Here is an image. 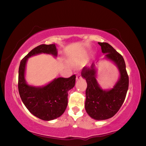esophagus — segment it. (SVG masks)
Listing matches in <instances>:
<instances>
[{
	"label": "esophagus",
	"instance_id": "esophagus-1",
	"mask_svg": "<svg viewBox=\"0 0 146 146\" xmlns=\"http://www.w3.org/2000/svg\"><path fill=\"white\" fill-rule=\"evenodd\" d=\"M82 78V76H81V74L80 73H78L77 75H76V80H80V79Z\"/></svg>",
	"mask_w": 146,
	"mask_h": 146
}]
</instances>
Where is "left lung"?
<instances>
[{"label":"left lung","mask_w":146,"mask_h":146,"mask_svg":"<svg viewBox=\"0 0 146 146\" xmlns=\"http://www.w3.org/2000/svg\"><path fill=\"white\" fill-rule=\"evenodd\" d=\"M98 43L101 45L102 52L106 54L105 58L114 62L118 68L119 79L111 89H102L96 78L94 63L90 68H83L81 76L87 83L85 101L86 113L95 120H105L114 116L123 103L129 87V76L121 55L108 43Z\"/></svg>","instance_id":"left-lung-1"}]
</instances>
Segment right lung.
Instances as JSON below:
<instances>
[{"instance_id":"add662e5","label":"right lung","mask_w":146,"mask_h":146,"mask_svg":"<svg viewBox=\"0 0 146 146\" xmlns=\"http://www.w3.org/2000/svg\"><path fill=\"white\" fill-rule=\"evenodd\" d=\"M42 53L56 57V45H39L22 59L19 68L18 88L23 103L30 113L42 120L51 121L60 117L65 111L68 105V92L74 86L76 76L55 78L43 86L28 85L25 78L28 58Z\"/></svg>"}]
</instances>
